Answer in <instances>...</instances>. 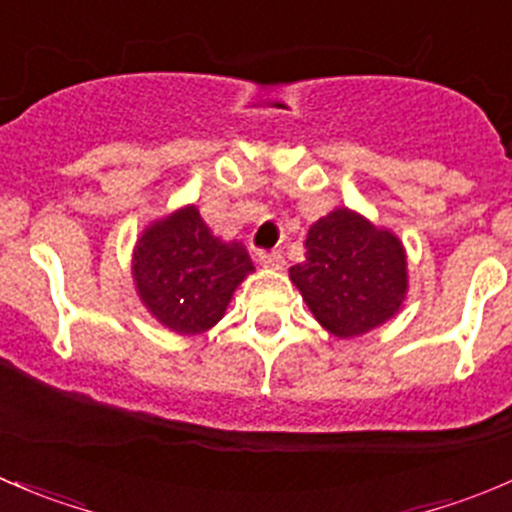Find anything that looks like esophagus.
Wrapping results in <instances>:
<instances>
[{
	"instance_id": "obj_1",
	"label": "esophagus",
	"mask_w": 512,
	"mask_h": 512,
	"mask_svg": "<svg viewBox=\"0 0 512 512\" xmlns=\"http://www.w3.org/2000/svg\"><path fill=\"white\" fill-rule=\"evenodd\" d=\"M257 262H260L262 267H270V270H282V265H285V257H282V252L272 250H260L257 252Z\"/></svg>"
}]
</instances>
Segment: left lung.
I'll return each mask as SVG.
<instances>
[{"mask_svg":"<svg viewBox=\"0 0 512 512\" xmlns=\"http://www.w3.org/2000/svg\"><path fill=\"white\" fill-rule=\"evenodd\" d=\"M304 262L289 270L314 319L334 337L349 339L389 322L409 289L399 237L337 208L309 227Z\"/></svg>","mask_w":512,"mask_h":512,"instance_id":"8db88e82","label":"left lung"}]
</instances>
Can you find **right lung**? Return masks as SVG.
I'll list each match as a JSON object with an SVG mask.
<instances>
[{"instance_id": "add662e5", "label": "right lung", "mask_w": 512, "mask_h": 512, "mask_svg": "<svg viewBox=\"0 0 512 512\" xmlns=\"http://www.w3.org/2000/svg\"><path fill=\"white\" fill-rule=\"evenodd\" d=\"M141 302L175 334H203L223 319L252 267L242 242H223L188 205L143 230L133 250Z\"/></svg>"}]
</instances>
